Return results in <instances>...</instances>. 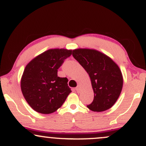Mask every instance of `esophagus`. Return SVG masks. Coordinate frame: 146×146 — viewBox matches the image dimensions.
<instances>
[{"label": "esophagus", "mask_w": 146, "mask_h": 146, "mask_svg": "<svg viewBox=\"0 0 146 146\" xmlns=\"http://www.w3.org/2000/svg\"><path fill=\"white\" fill-rule=\"evenodd\" d=\"M75 90H76L77 92H80V86H78L75 88Z\"/></svg>", "instance_id": "esophagus-1"}]
</instances>
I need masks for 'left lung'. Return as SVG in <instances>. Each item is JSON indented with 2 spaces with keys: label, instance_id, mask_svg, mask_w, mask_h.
<instances>
[{
  "label": "left lung",
  "instance_id": "obj_1",
  "mask_svg": "<svg viewBox=\"0 0 146 146\" xmlns=\"http://www.w3.org/2000/svg\"><path fill=\"white\" fill-rule=\"evenodd\" d=\"M73 56L86 70L91 81L94 100L87 106L94 112L108 110L118 100L123 79L118 65L109 56L92 48H76Z\"/></svg>",
  "mask_w": 146,
  "mask_h": 146
}]
</instances>
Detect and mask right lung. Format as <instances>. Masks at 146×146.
<instances>
[{"instance_id":"add662e5","label":"right lung","mask_w":146,"mask_h":146,"mask_svg":"<svg viewBox=\"0 0 146 146\" xmlns=\"http://www.w3.org/2000/svg\"><path fill=\"white\" fill-rule=\"evenodd\" d=\"M72 50L51 48L31 60L21 80L23 96L35 111L51 114L60 108L71 93L68 79L58 76V69Z\"/></svg>"}]
</instances>
